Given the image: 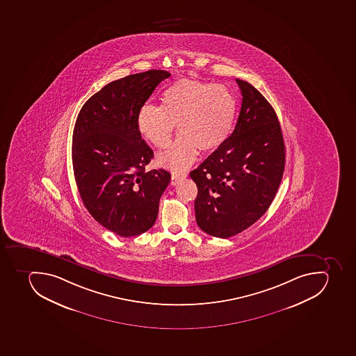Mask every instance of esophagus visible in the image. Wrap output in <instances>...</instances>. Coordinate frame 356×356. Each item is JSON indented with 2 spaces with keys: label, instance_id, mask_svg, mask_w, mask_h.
Listing matches in <instances>:
<instances>
[{
  "label": "esophagus",
  "instance_id": "1",
  "mask_svg": "<svg viewBox=\"0 0 356 356\" xmlns=\"http://www.w3.org/2000/svg\"><path fill=\"white\" fill-rule=\"evenodd\" d=\"M186 177H187V174H172V176H171V185L179 184V181L185 179Z\"/></svg>",
  "mask_w": 356,
  "mask_h": 356
}]
</instances>
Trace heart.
Listing matches in <instances>:
<instances>
[{"instance_id":"heart-1","label":"heart","mask_w":356,"mask_h":356,"mask_svg":"<svg viewBox=\"0 0 356 356\" xmlns=\"http://www.w3.org/2000/svg\"><path fill=\"white\" fill-rule=\"evenodd\" d=\"M236 113V98L225 86L181 79L162 92L161 106L140 108L138 129L154 147H165L178 126L179 136L159 154L158 162L179 172L194 163L200 149L209 152L221 147Z\"/></svg>"}]
</instances>
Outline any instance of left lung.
Wrapping results in <instances>:
<instances>
[{"label":"left lung","instance_id":"8db88e82","mask_svg":"<svg viewBox=\"0 0 356 356\" xmlns=\"http://www.w3.org/2000/svg\"><path fill=\"white\" fill-rule=\"evenodd\" d=\"M232 134L191 171L197 185L198 227L216 238H230L259 220L275 197L285 167L281 125L266 98L245 81Z\"/></svg>","mask_w":356,"mask_h":356}]
</instances>
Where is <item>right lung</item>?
<instances>
[{
  "label": "right lung",
  "mask_w": 356,
  "mask_h": 356,
  "mask_svg": "<svg viewBox=\"0 0 356 356\" xmlns=\"http://www.w3.org/2000/svg\"><path fill=\"white\" fill-rule=\"evenodd\" d=\"M170 73L149 70L113 81L81 108L72 138L75 181L84 207L120 236L152 227L170 182L165 169L145 171L153 151L138 129V114Z\"/></svg>",
  "instance_id": "right-lung-1"
}]
</instances>
